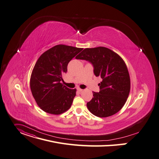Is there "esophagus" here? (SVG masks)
I'll use <instances>...</instances> for the list:
<instances>
[{"label": "esophagus", "mask_w": 159, "mask_h": 159, "mask_svg": "<svg viewBox=\"0 0 159 159\" xmlns=\"http://www.w3.org/2000/svg\"><path fill=\"white\" fill-rule=\"evenodd\" d=\"M77 91H78L79 92H82V91H83V89H80V88H78V89H77Z\"/></svg>", "instance_id": "obj_1"}]
</instances>
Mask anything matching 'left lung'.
Returning <instances> with one entry per match:
<instances>
[{"label": "left lung", "mask_w": 159, "mask_h": 159, "mask_svg": "<svg viewBox=\"0 0 159 159\" xmlns=\"http://www.w3.org/2000/svg\"><path fill=\"white\" fill-rule=\"evenodd\" d=\"M90 62L94 74L102 81L99 92L87 103L89 110L99 117H107L117 113L125 103L131 82L127 66L122 57L105 47L84 49L76 57Z\"/></svg>", "instance_id": "1"}]
</instances>
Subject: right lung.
<instances>
[{
  "instance_id": "1",
  "label": "right lung",
  "mask_w": 159,
  "mask_h": 159,
  "mask_svg": "<svg viewBox=\"0 0 159 159\" xmlns=\"http://www.w3.org/2000/svg\"><path fill=\"white\" fill-rule=\"evenodd\" d=\"M83 49L57 45L43 53L37 61L30 78V89L38 106L47 113L59 115L68 110L76 95L61 82L68 63Z\"/></svg>"
}]
</instances>
